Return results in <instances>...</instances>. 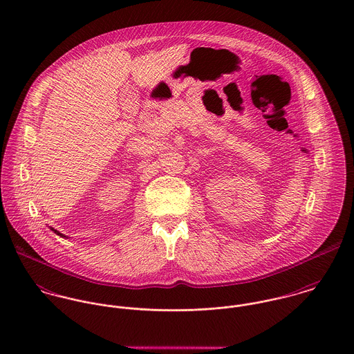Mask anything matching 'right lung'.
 Segmentation results:
<instances>
[{
    "instance_id": "1",
    "label": "right lung",
    "mask_w": 354,
    "mask_h": 354,
    "mask_svg": "<svg viewBox=\"0 0 354 354\" xmlns=\"http://www.w3.org/2000/svg\"><path fill=\"white\" fill-rule=\"evenodd\" d=\"M51 230H53V232H54V233H55V234H58V236H61V237H64V234H61V233H59V232H58V230H54V229H51Z\"/></svg>"
}]
</instances>
